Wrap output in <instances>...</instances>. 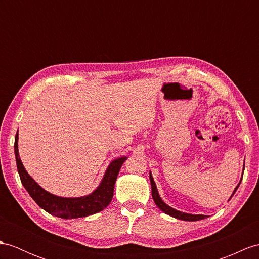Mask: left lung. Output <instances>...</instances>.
Segmentation results:
<instances>
[{
    "mask_svg": "<svg viewBox=\"0 0 259 259\" xmlns=\"http://www.w3.org/2000/svg\"><path fill=\"white\" fill-rule=\"evenodd\" d=\"M149 179H150V184H151V195H153V199L155 201L156 205L159 207V209L165 212L166 214H168V215L170 217H174L176 219H179V220H182V221H199V220H203V219H206L207 217L206 215H202V214H197V215H193V214H188V213H184V212H180V211H177L172 209L171 206L167 205L163 201L161 200V198L159 197L158 194V191H157V187H156V184L155 181L153 179V176H151L149 174ZM239 185H241V181H239V184L237 185V187L235 188L234 192H233V194L231 195V198L234 195V193L236 192L237 188L239 187Z\"/></svg>",
    "mask_w": 259,
    "mask_h": 259,
    "instance_id": "obj_1",
    "label": "left lung"
}]
</instances>
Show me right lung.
Returning a JSON list of instances; mask_svg holds the SVG:
<instances>
[{"mask_svg": "<svg viewBox=\"0 0 259 259\" xmlns=\"http://www.w3.org/2000/svg\"><path fill=\"white\" fill-rule=\"evenodd\" d=\"M17 140L18 134L15 136L14 144L17 171L20 174L24 188L26 189L30 197L41 209L61 219H77L98 213L110 204L113 198V192H114V185L118 171L124 161L127 159L126 157H121V158L113 160L110 163L108 170L105 171L103 180L101 181L97 190L91 194L81 198H61L44 190L27 174L21 161L20 155H18Z\"/></svg>", "mask_w": 259, "mask_h": 259, "instance_id": "1", "label": "right lung"}]
</instances>
